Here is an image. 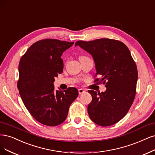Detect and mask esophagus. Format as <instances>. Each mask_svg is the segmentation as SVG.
<instances>
[{
	"label": "esophagus",
	"mask_w": 155,
	"mask_h": 155,
	"mask_svg": "<svg viewBox=\"0 0 155 155\" xmlns=\"http://www.w3.org/2000/svg\"><path fill=\"white\" fill-rule=\"evenodd\" d=\"M78 92H79V95H81V94H82L83 93L85 92V90H83V89H82V88H80V89L78 90Z\"/></svg>",
	"instance_id": "34e87169"
}]
</instances>
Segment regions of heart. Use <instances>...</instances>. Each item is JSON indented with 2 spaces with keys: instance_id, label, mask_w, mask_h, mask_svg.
Returning a JSON list of instances; mask_svg holds the SVG:
<instances>
[{
  "instance_id": "b5f03b06",
  "label": "heart",
  "mask_w": 155,
  "mask_h": 155,
  "mask_svg": "<svg viewBox=\"0 0 155 155\" xmlns=\"http://www.w3.org/2000/svg\"><path fill=\"white\" fill-rule=\"evenodd\" d=\"M81 58H87V57H86V56H81Z\"/></svg>"
}]
</instances>
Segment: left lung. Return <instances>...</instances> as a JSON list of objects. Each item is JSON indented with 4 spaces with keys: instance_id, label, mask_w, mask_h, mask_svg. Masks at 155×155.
Wrapping results in <instances>:
<instances>
[{
    "instance_id": "obj_1",
    "label": "left lung",
    "mask_w": 155,
    "mask_h": 155,
    "mask_svg": "<svg viewBox=\"0 0 155 155\" xmlns=\"http://www.w3.org/2000/svg\"><path fill=\"white\" fill-rule=\"evenodd\" d=\"M92 55L96 75L95 82L105 84L106 91L88 90L92 100L88 106L90 118L101 126L113 125L128 112L136 94L138 71L130 51L122 42L108 38L76 41Z\"/></svg>"
}]
</instances>
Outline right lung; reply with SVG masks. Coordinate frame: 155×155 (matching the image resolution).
Returning a JSON list of instances; mask_svg holds the SVG:
<instances>
[{"mask_svg": "<svg viewBox=\"0 0 155 155\" xmlns=\"http://www.w3.org/2000/svg\"><path fill=\"white\" fill-rule=\"evenodd\" d=\"M74 42L45 39L35 42L21 58L19 94L31 115L41 124L56 126L65 120L68 109L78 96L74 87L54 90L53 83L61 74V56Z\"/></svg>", "mask_w": 155, "mask_h": 155, "instance_id": "right-lung-1", "label": "right lung"}]
</instances>
